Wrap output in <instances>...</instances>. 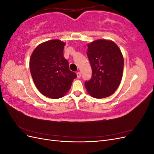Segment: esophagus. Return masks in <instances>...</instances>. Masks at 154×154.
I'll return each instance as SVG.
<instances>
[{
    "label": "esophagus",
    "instance_id": "obj_1",
    "mask_svg": "<svg viewBox=\"0 0 154 154\" xmlns=\"http://www.w3.org/2000/svg\"><path fill=\"white\" fill-rule=\"evenodd\" d=\"M76 74H77V78H81L82 74H81L80 72H78L76 73Z\"/></svg>",
    "mask_w": 154,
    "mask_h": 154
}]
</instances>
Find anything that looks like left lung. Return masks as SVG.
Wrapping results in <instances>:
<instances>
[{"instance_id": "obj_1", "label": "left lung", "mask_w": 154, "mask_h": 154, "mask_svg": "<svg viewBox=\"0 0 154 154\" xmlns=\"http://www.w3.org/2000/svg\"><path fill=\"white\" fill-rule=\"evenodd\" d=\"M87 55L92 68V77L85 82L88 94L104 98L112 94L122 81L123 57L114 42L97 40L87 45Z\"/></svg>"}]
</instances>
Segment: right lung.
Here are the masks:
<instances>
[{
    "mask_svg": "<svg viewBox=\"0 0 154 154\" xmlns=\"http://www.w3.org/2000/svg\"><path fill=\"white\" fill-rule=\"evenodd\" d=\"M65 45L60 40L47 41L37 46L30 58V71L36 88L53 99L66 94L77 77L63 57Z\"/></svg>",
    "mask_w": 154,
    "mask_h": 154,
    "instance_id": "1",
    "label": "right lung"
}]
</instances>
